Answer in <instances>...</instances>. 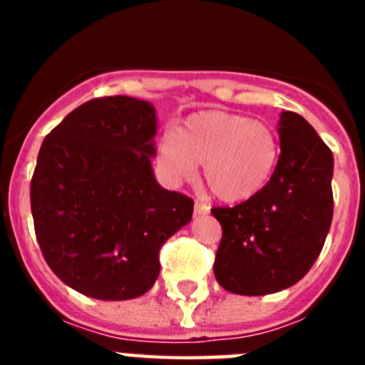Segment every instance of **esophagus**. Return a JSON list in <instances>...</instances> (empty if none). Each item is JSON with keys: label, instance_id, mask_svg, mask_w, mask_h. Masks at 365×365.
<instances>
[{"label": "esophagus", "instance_id": "1", "mask_svg": "<svg viewBox=\"0 0 365 365\" xmlns=\"http://www.w3.org/2000/svg\"><path fill=\"white\" fill-rule=\"evenodd\" d=\"M208 210H210V206L206 205V202H202V201L193 202V212H195V215H205V214H208Z\"/></svg>", "mask_w": 365, "mask_h": 365}]
</instances>
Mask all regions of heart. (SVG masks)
I'll list each match as a JSON object with an SVG mask.
<instances>
[{"instance_id": "obj_1", "label": "heart", "mask_w": 365, "mask_h": 365, "mask_svg": "<svg viewBox=\"0 0 365 365\" xmlns=\"http://www.w3.org/2000/svg\"><path fill=\"white\" fill-rule=\"evenodd\" d=\"M278 157V137L269 125L222 111L195 113L157 143L168 179H192L201 164L206 186L222 202H245L263 192Z\"/></svg>"}]
</instances>
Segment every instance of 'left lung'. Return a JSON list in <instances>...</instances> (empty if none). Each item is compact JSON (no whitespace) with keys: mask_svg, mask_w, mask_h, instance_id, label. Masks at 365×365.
<instances>
[{"mask_svg":"<svg viewBox=\"0 0 365 365\" xmlns=\"http://www.w3.org/2000/svg\"><path fill=\"white\" fill-rule=\"evenodd\" d=\"M279 153L261 193L212 208L222 237L214 274L228 292L274 294L298 283L320 256L333 221V153L302 115L283 111Z\"/></svg>","mask_w":365,"mask_h":365,"instance_id":"obj_1","label":"left lung"}]
</instances>
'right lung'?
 Listing matches in <instances>:
<instances>
[{
  "label": "right lung",
  "instance_id": "add662e5",
  "mask_svg": "<svg viewBox=\"0 0 365 365\" xmlns=\"http://www.w3.org/2000/svg\"><path fill=\"white\" fill-rule=\"evenodd\" d=\"M155 133L153 106L118 95L71 111L41 144L31 180L34 232L51 270L80 294H146L163 243L192 219V199L155 180Z\"/></svg>",
  "mask_w": 365,
  "mask_h": 365
}]
</instances>
